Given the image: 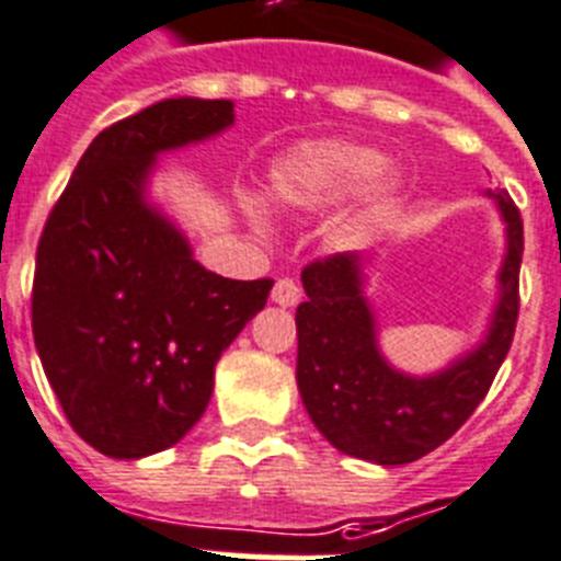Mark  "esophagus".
Here are the masks:
<instances>
[{"label":"esophagus","instance_id":"34e87169","mask_svg":"<svg viewBox=\"0 0 561 561\" xmlns=\"http://www.w3.org/2000/svg\"><path fill=\"white\" fill-rule=\"evenodd\" d=\"M272 300L280 306H295L300 300V286L291 280V277H280L275 286H272Z\"/></svg>","mask_w":561,"mask_h":561}]
</instances>
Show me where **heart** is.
I'll return each instance as SVG.
<instances>
[{
    "label": "heart",
    "mask_w": 561,
    "mask_h": 561,
    "mask_svg": "<svg viewBox=\"0 0 561 561\" xmlns=\"http://www.w3.org/2000/svg\"><path fill=\"white\" fill-rule=\"evenodd\" d=\"M382 170V156L346 141H314L284 156L272 170V201L291 209L334 204ZM389 184L377 190L380 201Z\"/></svg>",
    "instance_id": "heart-1"
}]
</instances>
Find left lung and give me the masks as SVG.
<instances>
[{"mask_svg":"<svg viewBox=\"0 0 561 561\" xmlns=\"http://www.w3.org/2000/svg\"><path fill=\"white\" fill-rule=\"evenodd\" d=\"M508 232L500 270V304L480 348L439 375L394 371L377 348L375 314L363 298L360 255L337 252L304 270L298 323V389L312 423L337 451L377 466H405L457 434L485 400L519 318L522 215L496 193Z\"/></svg>","mask_w":561,"mask_h":561,"instance_id":"8db88e82","label":"left lung"}]
</instances>
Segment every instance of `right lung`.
Masks as SVG:
<instances>
[{
	"mask_svg": "<svg viewBox=\"0 0 561 561\" xmlns=\"http://www.w3.org/2000/svg\"><path fill=\"white\" fill-rule=\"evenodd\" d=\"M227 99H167L93 138L36 249V352L67 423L95 451L138 459L193 428L215 363L266 306L272 277L229 280L144 201L156 156L227 130Z\"/></svg>",
	"mask_w": 561,
	"mask_h": 561,
	"instance_id": "obj_1",
	"label": "right lung"
}]
</instances>
